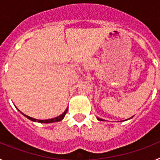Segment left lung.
Masks as SVG:
<instances>
[{
  "instance_id": "obj_1",
  "label": "left lung",
  "mask_w": 160,
  "mask_h": 160,
  "mask_svg": "<svg viewBox=\"0 0 160 160\" xmlns=\"http://www.w3.org/2000/svg\"><path fill=\"white\" fill-rule=\"evenodd\" d=\"M98 119L99 120V121H102V119H101V118H98Z\"/></svg>"
}]
</instances>
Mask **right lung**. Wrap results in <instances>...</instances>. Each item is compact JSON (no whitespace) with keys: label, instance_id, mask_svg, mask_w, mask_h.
I'll list each match as a JSON object with an SVG mask.
<instances>
[{"label":"right lung","instance_id":"1","mask_svg":"<svg viewBox=\"0 0 160 160\" xmlns=\"http://www.w3.org/2000/svg\"><path fill=\"white\" fill-rule=\"evenodd\" d=\"M67 110L68 109H66V111H64V113L63 114H62L61 115H59L58 117H56V118H51V119H47V120H39V119H35V118H31V117H29V116H26L25 114H24L25 117H27L29 119L32 120V121H34V122H43V123H51V122H58V121H61V120H62L63 118L65 117V115H66V112H67Z\"/></svg>","mask_w":160,"mask_h":160}]
</instances>
